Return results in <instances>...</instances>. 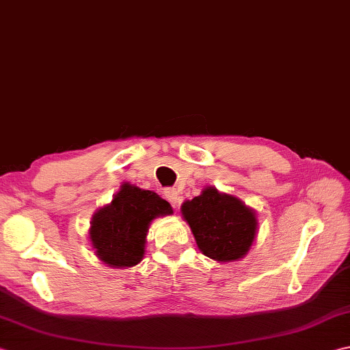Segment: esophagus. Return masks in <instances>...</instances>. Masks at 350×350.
<instances>
[{
    "mask_svg": "<svg viewBox=\"0 0 350 350\" xmlns=\"http://www.w3.org/2000/svg\"><path fill=\"white\" fill-rule=\"evenodd\" d=\"M163 196L167 197V200L173 204V206H176L177 204V200H179V194H177V191L174 188H168L163 191Z\"/></svg>",
    "mask_w": 350,
    "mask_h": 350,
    "instance_id": "34e87169",
    "label": "esophagus"
}]
</instances>
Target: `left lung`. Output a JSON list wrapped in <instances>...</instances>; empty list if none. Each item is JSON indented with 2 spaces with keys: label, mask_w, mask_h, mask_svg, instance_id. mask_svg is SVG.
<instances>
[{
  "label": "left lung",
  "mask_w": 350,
  "mask_h": 350,
  "mask_svg": "<svg viewBox=\"0 0 350 350\" xmlns=\"http://www.w3.org/2000/svg\"><path fill=\"white\" fill-rule=\"evenodd\" d=\"M182 215L189 224L197 247L218 262L244 258L256 237L255 211L239 198L208 187L200 196L182 204Z\"/></svg>",
  "instance_id": "8db88e82"
}]
</instances>
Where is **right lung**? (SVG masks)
Here are the masks:
<instances>
[{
  "label": "right lung",
  "mask_w": 350,
  "mask_h": 350,
  "mask_svg": "<svg viewBox=\"0 0 350 350\" xmlns=\"http://www.w3.org/2000/svg\"><path fill=\"white\" fill-rule=\"evenodd\" d=\"M170 203L153 191L121 185L112 202L95 212L89 239L100 261L113 269L141 262L148 226L156 217L171 215Z\"/></svg>",
  "instance_id": "add662e5"
}]
</instances>
